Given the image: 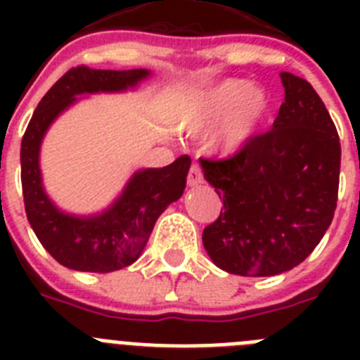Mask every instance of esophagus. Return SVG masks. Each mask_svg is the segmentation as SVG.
<instances>
[{
    "instance_id": "esophagus-1",
    "label": "esophagus",
    "mask_w": 360,
    "mask_h": 360,
    "mask_svg": "<svg viewBox=\"0 0 360 360\" xmlns=\"http://www.w3.org/2000/svg\"><path fill=\"white\" fill-rule=\"evenodd\" d=\"M187 184H189L191 187H196L200 186V184H203V174H202V169L198 167V164L191 165L189 174H187Z\"/></svg>"
}]
</instances>
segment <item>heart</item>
Instances as JSON below:
<instances>
[{"label":"heart","mask_w":360,"mask_h":360,"mask_svg":"<svg viewBox=\"0 0 360 360\" xmlns=\"http://www.w3.org/2000/svg\"><path fill=\"white\" fill-rule=\"evenodd\" d=\"M270 111V97L262 86H250L245 79H221L198 95L187 115V129L209 131L219 123L212 135V148L232 157L240 153L259 131Z\"/></svg>","instance_id":"obj_1"}]
</instances>
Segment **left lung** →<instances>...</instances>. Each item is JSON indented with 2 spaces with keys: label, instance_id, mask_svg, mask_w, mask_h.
<instances>
[{
  "label": "left lung",
  "instance_id": "8db88e82",
  "mask_svg": "<svg viewBox=\"0 0 360 360\" xmlns=\"http://www.w3.org/2000/svg\"><path fill=\"white\" fill-rule=\"evenodd\" d=\"M285 103L272 129L227 160H203V176L224 200L202 234L216 266L266 278L294 269L332 224L339 191L341 142L316 90L281 72Z\"/></svg>",
  "mask_w": 360,
  "mask_h": 360
}]
</instances>
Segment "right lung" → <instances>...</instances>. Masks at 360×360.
<instances>
[{"mask_svg":"<svg viewBox=\"0 0 360 360\" xmlns=\"http://www.w3.org/2000/svg\"><path fill=\"white\" fill-rule=\"evenodd\" d=\"M149 75L151 72L146 68H72L46 91L28 122L21 141L25 211L41 245L66 269L106 274L135 263L158 216L184 195L191 167L187 155L165 167L135 171L122 193L95 214L63 211L44 191L39 153L53 120L77 103L79 97L133 90Z\"/></svg>","mask_w":360,"mask_h":360,"instance_id":"1","label":"right lung"}]
</instances>
